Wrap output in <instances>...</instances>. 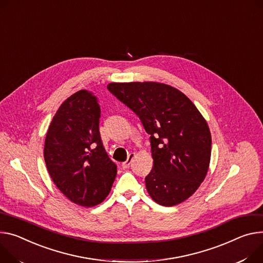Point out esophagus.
Here are the masks:
<instances>
[{
	"label": "esophagus",
	"instance_id": "obj_1",
	"mask_svg": "<svg viewBox=\"0 0 263 263\" xmlns=\"http://www.w3.org/2000/svg\"><path fill=\"white\" fill-rule=\"evenodd\" d=\"M134 157H135V154L134 153H131V154H129V156H128V159L125 161V162H123L122 163V166L124 169H127V168H129V165H130V163L132 162V160L134 159Z\"/></svg>",
	"mask_w": 263,
	"mask_h": 263
}]
</instances>
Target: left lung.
I'll use <instances>...</instances> for the list:
<instances>
[{
    "instance_id": "8db88e82",
    "label": "left lung",
    "mask_w": 263,
    "mask_h": 263,
    "mask_svg": "<svg viewBox=\"0 0 263 263\" xmlns=\"http://www.w3.org/2000/svg\"><path fill=\"white\" fill-rule=\"evenodd\" d=\"M150 134L153 168L146 177L151 198L176 205L192 196L206 176L212 138L204 117L178 89L156 82L110 83Z\"/></svg>"
}]
</instances>
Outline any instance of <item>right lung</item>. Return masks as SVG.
Masks as SVG:
<instances>
[{"label":"right lung","instance_id":"1","mask_svg":"<svg viewBox=\"0 0 263 263\" xmlns=\"http://www.w3.org/2000/svg\"><path fill=\"white\" fill-rule=\"evenodd\" d=\"M100 118L98 98L80 90L60 106L45 138L51 179L70 201L86 208L106 199L117 173L103 146Z\"/></svg>","mask_w":263,"mask_h":263}]
</instances>
